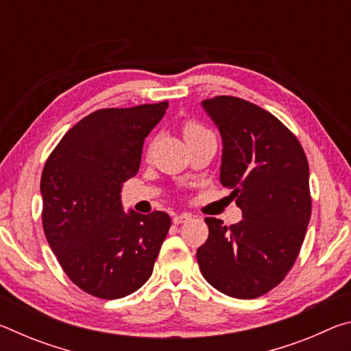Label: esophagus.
Returning <instances> with one entry per match:
<instances>
[{"instance_id":"esophagus-1","label":"esophagus","mask_w":351,"mask_h":351,"mask_svg":"<svg viewBox=\"0 0 351 351\" xmlns=\"http://www.w3.org/2000/svg\"><path fill=\"white\" fill-rule=\"evenodd\" d=\"M192 218V215H190V213H180V215H175L173 217V223L175 224H181V223H186V221H189V219Z\"/></svg>"}]
</instances>
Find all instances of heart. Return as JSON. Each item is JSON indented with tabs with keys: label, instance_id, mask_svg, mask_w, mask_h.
<instances>
[{
	"label": "heart",
	"instance_id": "obj_1",
	"mask_svg": "<svg viewBox=\"0 0 351 351\" xmlns=\"http://www.w3.org/2000/svg\"><path fill=\"white\" fill-rule=\"evenodd\" d=\"M206 133H209V132H207V130L203 125H199L198 122L190 121V122L186 123V125H184V136H186V139L195 138V136H201V134H206Z\"/></svg>",
	"mask_w": 351,
	"mask_h": 351
}]
</instances>
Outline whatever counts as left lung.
Segmentation results:
<instances>
[{
  "mask_svg": "<svg viewBox=\"0 0 351 351\" xmlns=\"http://www.w3.org/2000/svg\"><path fill=\"white\" fill-rule=\"evenodd\" d=\"M223 139L219 181L243 212L230 228L207 217L198 247L203 277L235 299H255L280 283L311 217L310 167L295 136L260 106L232 96L201 102Z\"/></svg>",
  "mask_w": 351,
  "mask_h": 351,
  "instance_id": "1",
  "label": "left lung"
}]
</instances>
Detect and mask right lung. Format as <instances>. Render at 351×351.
<instances>
[{"label": "right lung", "instance_id": "1", "mask_svg": "<svg viewBox=\"0 0 351 351\" xmlns=\"http://www.w3.org/2000/svg\"><path fill=\"white\" fill-rule=\"evenodd\" d=\"M169 102L91 112L63 136L41 173L43 229L66 276L99 299L138 291L170 229L154 210L123 212L122 184L138 173L142 145Z\"/></svg>", "mask_w": 351, "mask_h": 351}]
</instances>
